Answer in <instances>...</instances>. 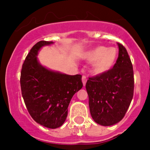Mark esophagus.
<instances>
[{
  "instance_id": "obj_1",
  "label": "esophagus",
  "mask_w": 150,
  "mask_h": 150,
  "mask_svg": "<svg viewBox=\"0 0 150 150\" xmlns=\"http://www.w3.org/2000/svg\"><path fill=\"white\" fill-rule=\"evenodd\" d=\"M82 81H83V86H86V81H87V78L86 76H85V75H83V76H82Z\"/></svg>"
}]
</instances>
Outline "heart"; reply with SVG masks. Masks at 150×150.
<instances>
[{
	"mask_svg": "<svg viewBox=\"0 0 150 150\" xmlns=\"http://www.w3.org/2000/svg\"><path fill=\"white\" fill-rule=\"evenodd\" d=\"M86 59L89 62H95L93 71L95 74H104L115 64L117 59V50L114 47L106 48L104 46H98L88 52Z\"/></svg>",
	"mask_w": 150,
	"mask_h": 150,
	"instance_id": "obj_1",
	"label": "heart"
}]
</instances>
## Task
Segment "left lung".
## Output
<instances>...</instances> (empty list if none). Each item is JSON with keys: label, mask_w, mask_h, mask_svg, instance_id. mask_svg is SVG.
<instances>
[{"label": "left lung", "mask_w": 150, "mask_h": 150, "mask_svg": "<svg viewBox=\"0 0 150 150\" xmlns=\"http://www.w3.org/2000/svg\"><path fill=\"white\" fill-rule=\"evenodd\" d=\"M113 67L89 77L86 84L90 113L96 123L109 126L121 121L134 95L133 66L126 49L121 43Z\"/></svg>", "instance_id": "1"}]
</instances>
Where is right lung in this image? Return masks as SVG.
Listing matches in <instances>:
<instances>
[{
	"label": "right lung",
	"instance_id": "1",
	"mask_svg": "<svg viewBox=\"0 0 150 150\" xmlns=\"http://www.w3.org/2000/svg\"><path fill=\"white\" fill-rule=\"evenodd\" d=\"M52 43L41 40L31 48L22 64L20 84L22 98L33 120L46 128H57L64 122L70 101L83 85L80 74L72 76L52 71L38 62V51Z\"/></svg>",
	"mask_w": 150,
	"mask_h": 150
}]
</instances>
